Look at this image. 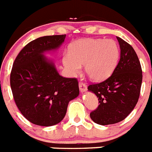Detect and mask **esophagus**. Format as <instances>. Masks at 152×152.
I'll use <instances>...</instances> for the list:
<instances>
[{
    "mask_svg": "<svg viewBox=\"0 0 152 152\" xmlns=\"http://www.w3.org/2000/svg\"><path fill=\"white\" fill-rule=\"evenodd\" d=\"M79 87H80V90L81 91V93H84V92H86V90H87V86L85 83H80L79 84Z\"/></svg>",
    "mask_w": 152,
    "mask_h": 152,
    "instance_id": "esophagus-1",
    "label": "esophagus"
}]
</instances>
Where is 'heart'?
Instances as JSON below:
<instances>
[{
  "label": "heart",
  "mask_w": 152,
  "mask_h": 152,
  "mask_svg": "<svg viewBox=\"0 0 152 152\" xmlns=\"http://www.w3.org/2000/svg\"><path fill=\"white\" fill-rule=\"evenodd\" d=\"M119 58V48L112 39H85L76 41L69 47V52L62 57V64L71 76H76L82 70L94 81L108 78Z\"/></svg>",
  "instance_id": "obj_1"
}]
</instances>
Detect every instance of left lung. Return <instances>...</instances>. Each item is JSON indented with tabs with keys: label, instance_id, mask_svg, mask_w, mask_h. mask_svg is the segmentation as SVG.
<instances>
[{
	"label": "left lung",
	"instance_id": "1",
	"mask_svg": "<svg viewBox=\"0 0 152 152\" xmlns=\"http://www.w3.org/2000/svg\"><path fill=\"white\" fill-rule=\"evenodd\" d=\"M117 39L121 58L112 75L100 83L88 86V90L96 94L100 103L90 113V118L100 125L125 119L137 104L141 91L142 70L138 57L131 45L119 37Z\"/></svg>",
	"mask_w": 152,
	"mask_h": 152
}]
</instances>
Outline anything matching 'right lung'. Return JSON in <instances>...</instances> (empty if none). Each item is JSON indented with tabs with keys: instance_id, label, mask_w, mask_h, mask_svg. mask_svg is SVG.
<instances>
[{
	"instance_id": "obj_1",
	"label": "right lung",
	"mask_w": 152,
	"mask_h": 152,
	"mask_svg": "<svg viewBox=\"0 0 152 152\" xmlns=\"http://www.w3.org/2000/svg\"><path fill=\"white\" fill-rule=\"evenodd\" d=\"M66 35L40 37L26 45L14 62L11 87L15 104L31 123L48 127L64 118L69 102L80 94L75 78L58 74L46 52L56 51Z\"/></svg>"
}]
</instances>
